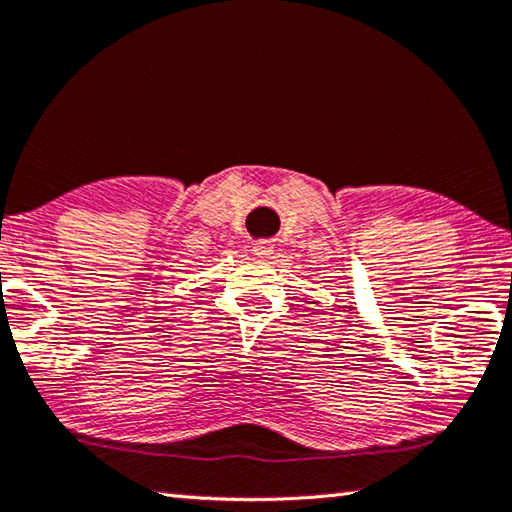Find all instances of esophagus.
<instances>
[{
    "instance_id": "esophagus-1",
    "label": "esophagus",
    "mask_w": 512,
    "mask_h": 512,
    "mask_svg": "<svg viewBox=\"0 0 512 512\" xmlns=\"http://www.w3.org/2000/svg\"><path fill=\"white\" fill-rule=\"evenodd\" d=\"M271 253H273L271 241H257V244H253V255H257V257H268Z\"/></svg>"
}]
</instances>
